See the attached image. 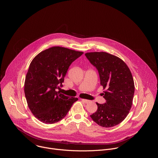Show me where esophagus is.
<instances>
[{"mask_svg":"<svg viewBox=\"0 0 158 158\" xmlns=\"http://www.w3.org/2000/svg\"><path fill=\"white\" fill-rule=\"evenodd\" d=\"M81 100H82V101H83V102L84 103H85V104L89 103V102H90V101L87 100V99H81Z\"/></svg>","mask_w":158,"mask_h":158,"instance_id":"34e87169","label":"esophagus"}]
</instances>
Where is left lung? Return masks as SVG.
<instances>
[{
	"instance_id": "left-lung-1",
	"label": "left lung",
	"mask_w": 158,
	"mask_h": 158,
	"mask_svg": "<svg viewBox=\"0 0 158 158\" xmlns=\"http://www.w3.org/2000/svg\"><path fill=\"white\" fill-rule=\"evenodd\" d=\"M98 70L103 86L106 102L97 103V111L90 115L99 126L111 127L118 125L127 116L133 102L135 83L127 64L117 56L105 52L85 54Z\"/></svg>"
}]
</instances>
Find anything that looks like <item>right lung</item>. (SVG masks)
Returning <instances> with one entry per match:
<instances>
[{
    "label": "right lung",
    "mask_w": 158,
    "mask_h": 158,
    "mask_svg": "<svg viewBox=\"0 0 158 158\" xmlns=\"http://www.w3.org/2000/svg\"><path fill=\"white\" fill-rule=\"evenodd\" d=\"M83 52L61 47L41 52L32 60L25 77L24 92L28 106L38 120L53 124L62 120L77 98L57 92L63 86L70 64Z\"/></svg>",
    "instance_id": "right-lung-1"
}]
</instances>
